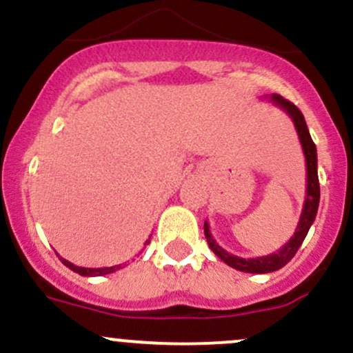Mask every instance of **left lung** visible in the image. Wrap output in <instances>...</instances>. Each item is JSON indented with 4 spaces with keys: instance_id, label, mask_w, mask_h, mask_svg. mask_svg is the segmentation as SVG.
<instances>
[{
    "instance_id": "obj_1",
    "label": "left lung",
    "mask_w": 353,
    "mask_h": 353,
    "mask_svg": "<svg viewBox=\"0 0 353 353\" xmlns=\"http://www.w3.org/2000/svg\"><path fill=\"white\" fill-rule=\"evenodd\" d=\"M271 102L276 107L283 108L286 114L292 119L293 125H295L298 139H300L301 149L305 154V162H307V192H305V203L303 209H301L300 221H298V226L293 233L292 238L288 239V243H285L274 253L266 254V256H258V258H239L236 254L228 253L226 250H223L216 239L212 238L211 230H209L208 221H204V236L208 239V245L212 250V253L216 256L223 259L228 266L245 271V273H271V271H276L283 268L286 263L290 261L296 254L298 248L301 246L303 239L307 238L310 226L313 224V221L316 218V211H319V203H320V183H319V172H316V147L313 144L312 135L308 132L307 122H305L303 114L298 110L296 105H293L292 102L283 99L281 95L273 94L270 97Z\"/></svg>"
}]
</instances>
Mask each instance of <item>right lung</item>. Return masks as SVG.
<instances>
[{
	"instance_id": "add662e5",
	"label": "right lung",
	"mask_w": 353,
	"mask_h": 353,
	"mask_svg": "<svg viewBox=\"0 0 353 353\" xmlns=\"http://www.w3.org/2000/svg\"><path fill=\"white\" fill-rule=\"evenodd\" d=\"M149 243H150V238L147 239V241L144 243V246H145V245H149ZM57 256L60 258V261L63 263V265L67 266V268H70V270H72V271H75V273L82 274V276H102V274L114 273V271H117V270H120V268H123V265L107 266V268H82V266H77V265H73V263H70L68 259L61 258L60 254H57Z\"/></svg>"
}]
</instances>
